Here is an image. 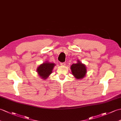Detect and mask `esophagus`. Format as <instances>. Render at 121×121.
<instances>
[{"instance_id": "34e87169", "label": "esophagus", "mask_w": 121, "mask_h": 121, "mask_svg": "<svg viewBox=\"0 0 121 121\" xmlns=\"http://www.w3.org/2000/svg\"><path fill=\"white\" fill-rule=\"evenodd\" d=\"M60 65H61V66H65V62H63V63H60Z\"/></svg>"}]
</instances>
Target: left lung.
Masks as SVG:
<instances>
[{
  "instance_id": "1",
  "label": "left lung",
  "mask_w": 121,
  "mask_h": 121,
  "mask_svg": "<svg viewBox=\"0 0 121 121\" xmlns=\"http://www.w3.org/2000/svg\"><path fill=\"white\" fill-rule=\"evenodd\" d=\"M72 74L77 79H81L86 76L87 73V68L84 64L80 61L77 60V63L73 64L71 66Z\"/></svg>"
}]
</instances>
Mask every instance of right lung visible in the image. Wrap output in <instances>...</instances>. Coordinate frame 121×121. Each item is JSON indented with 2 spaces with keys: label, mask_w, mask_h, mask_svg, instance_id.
<instances>
[{
  "label": "right lung",
  "mask_w": 121,
  "mask_h": 121,
  "mask_svg": "<svg viewBox=\"0 0 121 121\" xmlns=\"http://www.w3.org/2000/svg\"><path fill=\"white\" fill-rule=\"evenodd\" d=\"M55 65V63L53 62H50L49 61L44 62L40 65L37 68L36 71L38 75L41 78L45 80L52 73V70Z\"/></svg>",
  "instance_id": "add662e5"
}]
</instances>
